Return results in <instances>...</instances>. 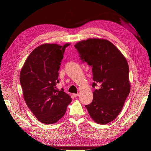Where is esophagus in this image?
<instances>
[{"label": "esophagus", "instance_id": "obj_1", "mask_svg": "<svg viewBox=\"0 0 151 151\" xmlns=\"http://www.w3.org/2000/svg\"><path fill=\"white\" fill-rule=\"evenodd\" d=\"M79 93H77V94H73V96H74V97H78V96H79Z\"/></svg>", "mask_w": 151, "mask_h": 151}]
</instances>
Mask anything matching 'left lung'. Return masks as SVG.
Segmentation results:
<instances>
[{
  "label": "left lung",
  "mask_w": 151,
  "mask_h": 151,
  "mask_svg": "<svg viewBox=\"0 0 151 151\" xmlns=\"http://www.w3.org/2000/svg\"><path fill=\"white\" fill-rule=\"evenodd\" d=\"M82 61L92 66V87L100 85L93 92V101L86 108L99 124L114 120L121 112L130 91L129 68L125 57L110 41L88 39L75 45Z\"/></svg>",
  "instance_id": "obj_1"
}]
</instances>
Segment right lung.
<instances>
[{
  "instance_id": "1",
  "label": "right lung",
  "mask_w": 151,
  "mask_h": 151,
  "mask_svg": "<svg viewBox=\"0 0 151 151\" xmlns=\"http://www.w3.org/2000/svg\"><path fill=\"white\" fill-rule=\"evenodd\" d=\"M69 45L45 44L37 47L29 55L20 72L25 102L36 118L45 124L60 120L72 101L69 94L56 88L60 66Z\"/></svg>"
}]
</instances>
